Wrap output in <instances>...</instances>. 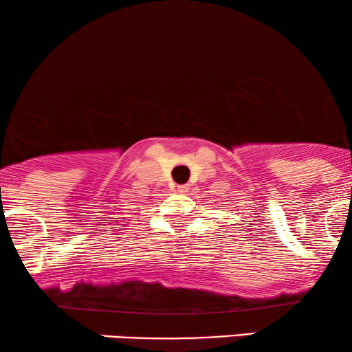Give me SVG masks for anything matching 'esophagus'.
Listing matches in <instances>:
<instances>
[{"mask_svg":"<svg viewBox=\"0 0 352 352\" xmlns=\"http://www.w3.org/2000/svg\"><path fill=\"white\" fill-rule=\"evenodd\" d=\"M188 190H190V185H178L177 186L178 192H188Z\"/></svg>","mask_w":352,"mask_h":352,"instance_id":"1","label":"esophagus"}]
</instances>
